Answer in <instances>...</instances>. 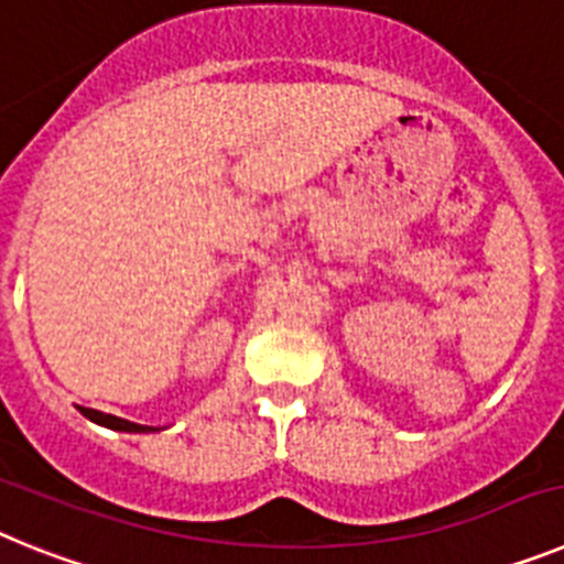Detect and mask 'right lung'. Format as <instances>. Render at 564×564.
<instances>
[{
	"instance_id": "right-lung-1",
	"label": "right lung",
	"mask_w": 564,
	"mask_h": 564,
	"mask_svg": "<svg viewBox=\"0 0 564 564\" xmlns=\"http://www.w3.org/2000/svg\"><path fill=\"white\" fill-rule=\"evenodd\" d=\"M82 415L89 417L93 423H101V426H107V430H115V432H154L152 426H141V423L123 421V417H118V415H107V412L87 410V406H82Z\"/></svg>"
}]
</instances>
